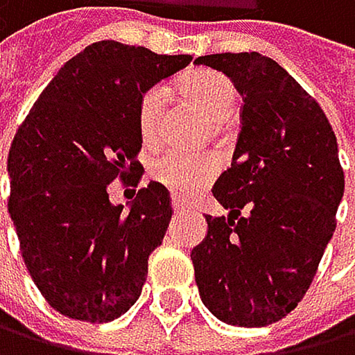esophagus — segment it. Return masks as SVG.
Returning <instances> with one entry per match:
<instances>
[{
  "label": "esophagus",
  "instance_id": "1",
  "mask_svg": "<svg viewBox=\"0 0 355 355\" xmlns=\"http://www.w3.org/2000/svg\"><path fill=\"white\" fill-rule=\"evenodd\" d=\"M172 209H174V214H183V211H185V207H183V205H181L179 200H176V198L172 200Z\"/></svg>",
  "mask_w": 355,
  "mask_h": 355
}]
</instances>
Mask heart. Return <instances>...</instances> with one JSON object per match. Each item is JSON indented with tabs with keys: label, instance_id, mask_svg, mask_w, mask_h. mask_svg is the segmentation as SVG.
<instances>
[{
	"label": "heart",
	"instance_id": "obj_1",
	"mask_svg": "<svg viewBox=\"0 0 355 355\" xmlns=\"http://www.w3.org/2000/svg\"><path fill=\"white\" fill-rule=\"evenodd\" d=\"M181 94L194 102L196 106L207 113L214 119H225L236 104V87L227 76L200 69L192 71L179 83ZM163 100H166V91L161 85L148 87L139 96L137 102V126L141 141L146 146L157 144L161 135V113H163ZM220 170V161L211 153H183V150H166L150 163V176L163 185L174 196L189 198L196 194L198 189L207 185Z\"/></svg>",
	"mask_w": 355,
	"mask_h": 355
}]
</instances>
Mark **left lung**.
I'll return each mask as SVG.
<instances>
[{"label": "left lung", "mask_w": 355, "mask_h": 355, "mask_svg": "<svg viewBox=\"0 0 355 355\" xmlns=\"http://www.w3.org/2000/svg\"><path fill=\"white\" fill-rule=\"evenodd\" d=\"M194 62L227 73L242 94L231 168L211 189L231 214L205 216L207 238L192 251L196 286L216 318L264 327L297 308L336 229L345 192L336 135L272 58L227 52Z\"/></svg>", "instance_id": "obj_1"}]
</instances>
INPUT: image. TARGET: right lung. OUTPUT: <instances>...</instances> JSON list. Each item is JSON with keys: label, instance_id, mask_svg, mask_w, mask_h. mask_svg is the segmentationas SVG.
I'll return each instance as SVG.
<instances>
[{"label": "right lung", "instance_id": "obj_1", "mask_svg": "<svg viewBox=\"0 0 355 355\" xmlns=\"http://www.w3.org/2000/svg\"><path fill=\"white\" fill-rule=\"evenodd\" d=\"M192 56L98 41L58 69L15 132L10 198L21 255L56 312L109 323L139 299L148 257L166 236L172 202L159 183L124 211L109 183L137 187V102Z\"/></svg>", "mask_w": 355, "mask_h": 355}]
</instances>
